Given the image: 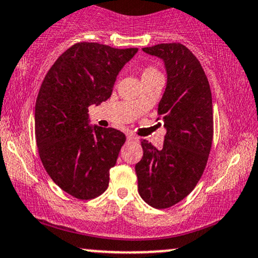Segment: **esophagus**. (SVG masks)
I'll return each mask as SVG.
<instances>
[{
    "mask_svg": "<svg viewBox=\"0 0 258 258\" xmlns=\"http://www.w3.org/2000/svg\"><path fill=\"white\" fill-rule=\"evenodd\" d=\"M127 139H128V141H138V137H136L132 133H127Z\"/></svg>",
    "mask_w": 258,
    "mask_h": 258,
    "instance_id": "1",
    "label": "esophagus"
}]
</instances>
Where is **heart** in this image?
I'll list each match as a JSON object with an SVG mask.
<instances>
[{"label":"heart","mask_w":258,"mask_h":258,"mask_svg":"<svg viewBox=\"0 0 258 258\" xmlns=\"http://www.w3.org/2000/svg\"><path fill=\"white\" fill-rule=\"evenodd\" d=\"M154 75H160V73L158 72V69H156L155 67H153V65H148L143 69V72H142V78H148V76H154Z\"/></svg>","instance_id":"obj_1"}]
</instances>
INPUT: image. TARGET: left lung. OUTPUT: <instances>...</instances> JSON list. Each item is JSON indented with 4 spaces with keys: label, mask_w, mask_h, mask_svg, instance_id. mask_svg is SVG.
I'll return each instance as SVG.
<instances>
[{
    "label": "left lung",
    "mask_w": 258,
    "mask_h": 258,
    "mask_svg": "<svg viewBox=\"0 0 258 258\" xmlns=\"http://www.w3.org/2000/svg\"><path fill=\"white\" fill-rule=\"evenodd\" d=\"M143 52L165 64L167 84L158 120L167 132L161 149L142 139L138 193L148 205L167 209L193 190L205 170L214 137L212 96L200 61L185 46L160 43Z\"/></svg>",
    "instance_id": "8db88e82"
}]
</instances>
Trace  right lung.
I'll return each mask as SVG.
<instances>
[{
	"label": "right lung",
	"instance_id": "add662e5",
	"mask_svg": "<svg viewBox=\"0 0 258 258\" xmlns=\"http://www.w3.org/2000/svg\"><path fill=\"white\" fill-rule=\"evenodd\" d=\"M138 48L96 42L74 44L47 73L35 105V137L47 173L80 200L99 197L109 185L126 137L90 125L88 106L110 98L116 76Z\"/></svg>",
	"mask_w": 258,
	"mask_h": 258
}]
</instances>
